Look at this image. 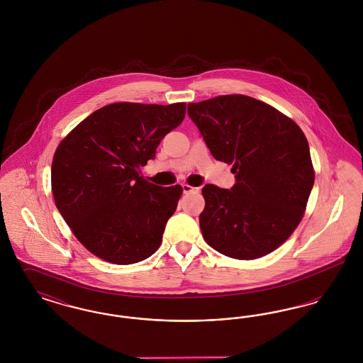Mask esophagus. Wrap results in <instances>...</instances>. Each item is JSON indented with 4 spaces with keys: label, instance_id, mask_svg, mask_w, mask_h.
I'll return each mask as SVG.
<instances>
[{
    "label": "esophagus",
    "instance_id": "1",
    "mask_svg": "<svg viewBox=\"0 0 363 363\" xmlns=\"http://www.w3.org/2000/svg\"><path fill=\"white\" fill-rule=\"evenodd\" d=\"M182 191H184L185 194H188V193H197V191H200V188H193V186H190V185L184 184V185H182Z\"/></svg>",
    "mask_w": 363,
    "mask_h": 363
}]
</instances>
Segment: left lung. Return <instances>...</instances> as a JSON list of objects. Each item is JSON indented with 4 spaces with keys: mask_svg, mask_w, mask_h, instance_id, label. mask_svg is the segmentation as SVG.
Segmentation results:
<instances>
[{
    "mask_svg": "<svg viewBox=\"0 0 363 363\" xmlns=\"http://www.w3.org/2000/svg\"><path fill=\"white\" fill-rule=\"evenodd\" d=\"M212 156L233 164L235 184L203 188L200 228L227 257L253 259L277 249L299 225L314 184L308 140L269 104L223 95L188 104Z\"/></svg>",
    "mask_w": 363,
    "mask_h": 363,
    "instance_id": "left-lung-1",
    "label": "left lung"
}]
</instances>
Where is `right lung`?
<instances>
[{
    "instance_id": "add662e5",
    "label": "right lung",
    "mask_w": 363,
    "mask_h": 363,
    "mask_svg": "<svg viewBox=\"0 0 363 363\" xmlns=\"http://www.w3.org/2000/svg\"><path fill=\"white\" fill-rule=\"evenodd\" d=\"M186 104H113L64 138L52 163L55 206L76 238L99 259L128 265L159 249L182 194L140 177Z\"/></svg>"
}]
</instances>
